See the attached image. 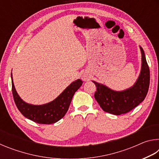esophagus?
<instances>
[{
    "label": "esophagus",
    "instance_id": "obj_1",
    "mask_svg": "<svg viewBox=\"0 0 159 159\" xmlns=\"http://www.w3.org/2000/svg\"><path fill=\"white\" fill-rule=\"evenodd\" d=\"M83 79L84 80H87L89 79V77H88V76H83Z\"/></svg>",
    "mask_w": 159,
    "mask_h": 159
}]
</instances>
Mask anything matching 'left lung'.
Instances as JSON below:
<instances>
[{
	"label": "left lung",
	"instance_id": "obj_1",
	"mask_svg": "<svg viewBox=\"0 0 159 159\" xmlns=\"http://www.w3.org/2000/svg\"><path fill=\"white\" fill-rule=\"evenodd\" d=\"M142 52V70L133 87L121 92L109 89L105 85L93 81L97 87L95 98L104 111L114 115L126 114L135 108L146 98L149 87L150 71L144 50Z\"/></svg>",
	"mask_w": 159,
	"mask_h": 159
}]
</instances>
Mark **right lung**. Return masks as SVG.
I'll return each instance as SVG.
<instances>
[{"label": "right lung", "instance_id": "add662e5", "mask_svg": "<svg viewBox=\"0 0 159 159\" xmlns=\"http://www.w3.org/2000/svg\"><path fill=\"white\" fill-rule=\"evenodd\" d=\"M12 79V92L15 103L24 116L40 124H52L62 118L71 103L74 93L82 85L81 80H77L70 84L55 100L43 105H32L21 99L16 92Z\"/></svg>", "mask_w": 159, "mask_h": 159}]
</instances>
